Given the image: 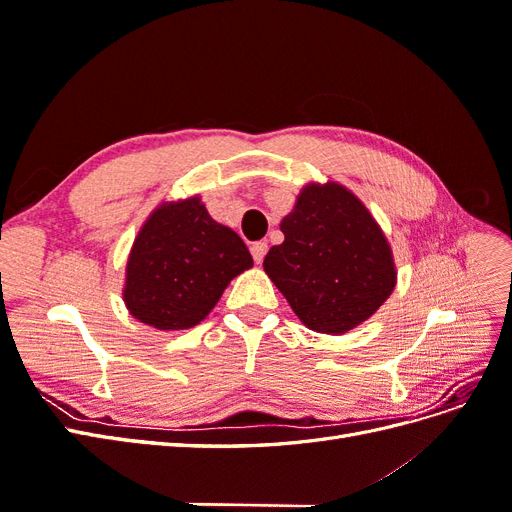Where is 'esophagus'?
Instances as JSON below:
<instances>
[{
	"instance_id": "34e87169",
	"label": "esophagus",
	"mask_w": 512,
	"mask_h": 512,
	"mask_svg": "<svg viewBox=\"0 0 512 512\" xmlns=\"http://www.w3.org/2000/svg\"><path fill=\"white\" fill-rule=\"evenodd\" d=\"M252 256H254L256 265H260V262L265 260V256H267V243H265V241H256V243L252 245Z\"/></svg>"
}]
</instances>
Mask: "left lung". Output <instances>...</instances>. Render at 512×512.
Returning <instances> with one entry per match:
<instances>
[{"label":"left lung","instance_id":"8db88e82","mask_svg":"<svg viewBox=\"0 0 512 512\" xmlns=\"http://www.w3.org/2000/svg\"><path fill=\"white\" fill-rule=\"evenodd\" d=\"M280 228L284 243L271 247L262 267L307 329L342 335L391 297V245L344 185H305Z\"/></svg>","mask_w":512,"mask_h":512}]
</instances>
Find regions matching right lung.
<instances>
[{
    "instance_id": "obj_1",
    "label": "right lung",
    "mask_w": 512,
    "mask_h": 512,
    "mask_svg": "<svg viewBox=\"0 0 512 512\" xmlns=\"http://www.w3.org/2000/svg\"><path fill=\"white\" fill-rule=\"evenodd\" d=\"M250 250L235 230L215 222L198 196L164 203L138 230L126 267L123 301L153 329H192L245 269Z\"/></svg>"
}]
</instances>
